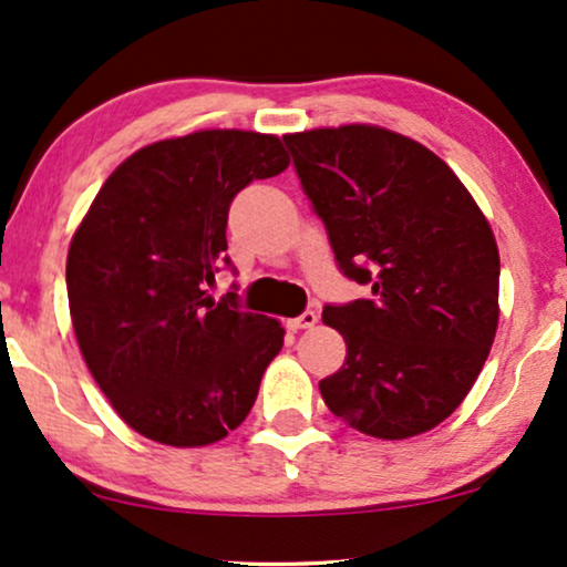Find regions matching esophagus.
I'll list each match as a JSON object with an SVG mask.
<instances>
[{"label": "esophagus", "mask_w": 567, "mask_h": 567, "mask_svg": "<svg viewBox=\"0 0 567 567\" xmlns=\"http://www.w3.org/2000/svg\"><path fill=\"white\" fill-rule=\"evenodd\" d=\"M316 323H318V312L307 310L299 318H291L289 320V328H291V331H302V328H312Z\"/></svg>", "instance_id": "obj_1"}]
</instances>
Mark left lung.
I'll list each match as a JSON object with an SVG mask.
<instances>
[{
    "instance_id": "8db88e82",
    "label": "left lung",
    "mask_w": 567,
    "mask_h": 567,
    "mask_svg": "<svg viewBox=\"0 0 567 567\" xmlns=\"http://www.w3.org/2000/svg\"><path fill=\"white\" fill-rule=\"evenodd\" d=\"M341 272L370 299L326 305L347 360L320 381L328 410L375 439L450 417L476 383L499 323V249L442 157L379 128L286 134Z\"/></svg>"
}]
</instances>
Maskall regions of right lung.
Returning a JSON list of instances; mask_svg holds the SVG:
<instances>
[{
	"instance_id": "add662e5",
	"label": "right lung",
	"mask_w": 567,
	"mask_h": 567,
	"mask_svg": "<svg viewBox=\"0 0 567 567\" xmlns=\"http://www.w3.org/2000/svg\"><path fill=\"white\" fill-rule=\"evenodd\" d=\"M281 138L197 131L138 150L104 181L68 251L81 354L117 415L171 446L220 442L281 352L276 318L207 295L226 257L228 207L286 171Z\"/></svg>"
}]
</instances>
